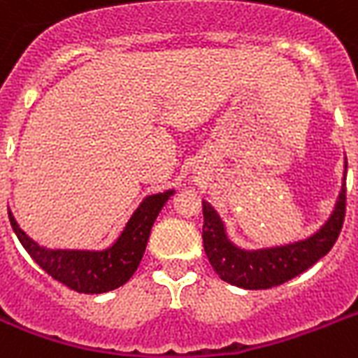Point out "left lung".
<instances>
[{
    "mask_svg": "<svg viewBox=\"0 0 358 358\" xmlns=\"http://www.w3.org/2000/svg\"><path fill=\"white\" fill-rule=\"evenodd\" d=\"M348 173V161H345ZM345 173L331 217L319 231L293 244L274 245L263 250H244L231 242L222 217L214 206L203 201L204 252L215 274L223 282L242 289H270L302 274L331 252L338 240L345 217Z\"/></svg>",
    "mask_w": 358,
    "mask_h": 358,
    "instance_id": "left-lung-1",
    "label": "left lung"
}]
</instances>
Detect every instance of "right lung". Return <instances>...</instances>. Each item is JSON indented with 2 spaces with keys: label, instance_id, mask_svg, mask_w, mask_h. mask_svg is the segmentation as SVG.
Wrapping results in <instances>:
<instances>
[{
  "label": "right lung",
  "instance_id": "right-lung-1",
  "mask_svg": "<svg viewBox=\"0 0 358 358\" xmlns=\"http://www.w3.org/2000/svg\"><path fill=\"white\" fill-rule=\"evenodd\" d=\"M173 195L174 189L148 195L133 212L129 222L125 223L124 231L120 233L116 242L99 252L50 250L29 238L18 227L13 212H9V222L20 244L24 245V250L48 276L58 280L59 283H64L76 293H106L129 282V278L135 274L148 244L150 231H152L155 217L159 215L161 208Z\"/></svg>",
  "mask_w": 358,
  "mask_h": 358
}]
</instances>
